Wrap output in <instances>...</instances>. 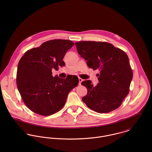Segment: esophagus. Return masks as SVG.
Returning <instances> with one entry per match:
<instances>
[{"label":"esophagus","instance_id":"34e87169","mask_svg":"<svg viewBox=\"0 0 152 152\" xmlns=\"http://www.w3.org/2000/svg\"><path fill=\"white\" fill-rule=\"evenodd\" d=\"M78 80H79V85L80 86L81 84V83L83 82V80L82 78H78Z\"/></svg>","mask_w":152,"mask_h":152}]
</instances>
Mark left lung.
Instances as JSON below:
<instances>
[{"instance_id": "left-lung-1", "label": "left lung", "mask_w": 152, "mask_h": 152, "mask_svg": "<svg viewBox=\"0 0 152 152\" xmlns=\"http://www.w3.org/2000/svg\"><path fill=\"white\" fill-rule=\"evenodd\" d=\"M75 44L88 67L99 71L96 86L90 80L82 82L81 85L88 90L87 95L82 98L83 102L89 108L100 113L119 108L129 94L133 78L126 53L107 42L82 41Z\"/></svg>"}]
</instances>
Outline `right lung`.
<instances>
[{
  "label": "right lung",
  "mask_w": 152,
  "mask_h": 152,
  "mask_svg": "<svg viewBox=\"0 0 152 152\" xmlns=\"http://www.w3.org/2000/svg\"><path fill=\"white\" fill-rule=\"evenodd\" d=\"M71 40L57 39L27 51L20 58L16 84L23 102L33 112L43 116L54 114L64 106L69 92L78 86L76 75L53 77L52 69L65 65L63 58L73 45Z\"/></svg>",
  "instance_id": "add662e5"
}]
</instances>
